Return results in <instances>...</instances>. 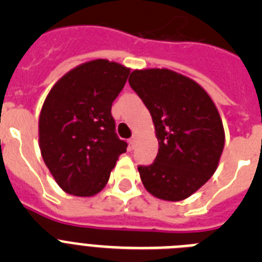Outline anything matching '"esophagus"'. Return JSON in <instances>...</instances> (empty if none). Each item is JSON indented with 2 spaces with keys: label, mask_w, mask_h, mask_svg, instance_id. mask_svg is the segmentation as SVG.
Masks as SVG:
<instances>
[{
  "label": "esophagus",
  "mask_w": 262,
  "mask_h": 262,
  "mask_svg": "<svg viewBox=\"0 0 262 262\" xmlns=\"http://www.w3.org/2000/svg\"><path fill=\"white\" fill-rule=\"evenodd\" d=\"M136 143H138V136L134 135L133 138L129 139V145H131V147L134 148V147H135V145H136Z\"/></svg>",
  "instance_id": "esophagus-1"
}]
</instances>
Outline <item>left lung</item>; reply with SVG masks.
<instances>
[{"label":"left lung","instance_id":"obj_1","mask_svg":"<svg viewBox=\"0 0 262 262\" xmlns=\"http://www.w3.org/2000/svg\"><path fill=\"white\" fill-rule=\"evenodd\" d=\"M129 86L151 113L159 152L139 166L145 190L178 202L209 181L224 148L223 122L209 93L191 78L166 68L135 69Z\"/></svg>","mask_w":262,"mask_h":262}]
</instances>
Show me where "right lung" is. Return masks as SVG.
<instances>
[{
	"label": "right lung",
	"instance_id": "obj_1",
	"mask_svg": "<svg viewBox=\"0 0 262 262\" xmlns=\"http://www.w3.org/2000/svg\"><path fill=\"white\" fill-rule=\"evenodd\" d=\"M131 69L96 59L71 69L52 86L39 115V148L56 184L93 196L110 178L127 143L115 134L111 105Z\"/></svg>",
	"mask_w": 262,
	"mask_h": 262
}]
</instances>
